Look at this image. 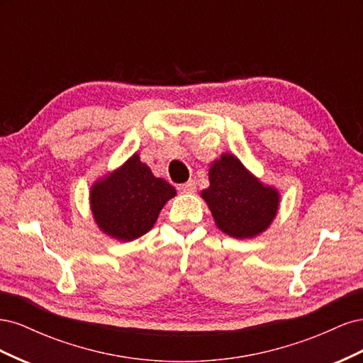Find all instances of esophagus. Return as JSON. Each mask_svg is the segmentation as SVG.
Returning a JSON list of instances; mask_svg holds the SVG:
<instances>
[{"label": "esophagus", "mask_w": 363, "mask_h": 363, "mask_svg": "<svg viewBox=\"0 0 363 363\" xmlns=\"http://www.w3.org/2000/svg\"><path fill=\"white\" fill-rule=\"evenodd\" d=\"M177 189L180 194H192V192H195V182L194 180L186 182V183L180 184Z\"/></svg>", "instance_id": "obj_1"}]
</instances>
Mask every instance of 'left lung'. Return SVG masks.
<instances>
[{"label":"left lung","mask_w":363,"mask_h":363,"mask_svg":"<svg viewBox=\"0 0 363 363\" xmlns=\"http://www.w3.org/2000/svg\"><path fill=\"white\" fill-rule=\"evenodd\" d=\"M211 186L201 192L216 225L233 238H252L277 213L279 194L257 182L235 156L224 155L208 169Z\"/></svg>","instance_id":"obj_1"}]
</instances>
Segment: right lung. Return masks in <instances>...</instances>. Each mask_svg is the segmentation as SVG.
Wrapping results in <instances>:
<instances>
[{"instance_id": "obj_1", "label": "right lung", "mask_w": 363, "mask_h": 363, "mask_svg": "<svg viewBox=\"0 0 363 363\" xmlns=\"http://www.w3.org/2000/svg\"><path fill=\"white\" fill-rule=\"evenodd\" d=\"M175 195L172 186L152 175L135 155L123 168L91 191V206L96 224L119 240H133L155 225L159 212Z\"/></svg>"}]
</instances>
